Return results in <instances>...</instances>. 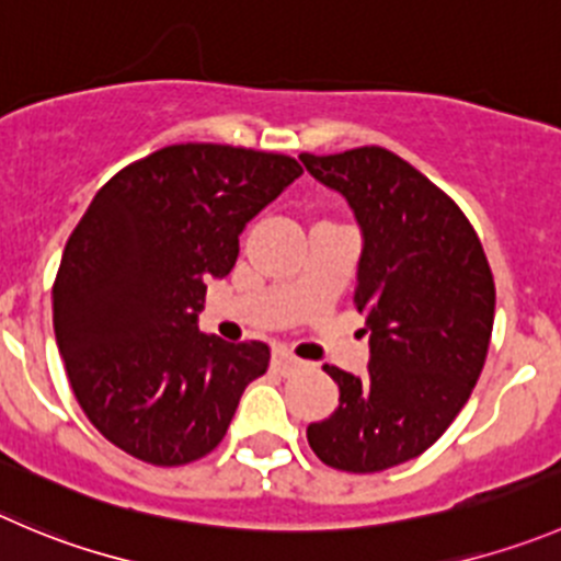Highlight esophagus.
I'll return each instance as SVG.
<instances>
[{"label": "esophagus", "mask_w": 561, "mask_h": 561, "mask_svg": "<svg viewBox=\"0 0 561 561\" xmlns=\"http://www.w3.org/2000/svg\"><path fill=\"white\" fill-rule=\"evenodd\" d=\"M272 366H275V371H280V375H291V371L300 369L302 360H297V357L289 355V352H275Z\"/></svg>", "instance_id": "obj_1"}]
</instances>
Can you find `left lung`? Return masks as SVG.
Wrapping results in <instances>:
<instances>
[{
	"label": "left lung",
	"instance_id": "obj_1",
	"mask_svg": "<svg viewBox=\"0 0 561 561\" xmlns=\"http://www.w3.org/2000/svg\"><path fill=\"white\" fill-rule=\"evenodd\" d=\"M300 159L364 231L352 300L371 333L364 377L324 366L339 408L308 426V444L339 471H386L430 449L471 397L493 333V272L460 206L388 148Z\"/></svg>",
	"mask_w": 561,
	"mask_h": 561
}]
</instances>
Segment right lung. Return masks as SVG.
Instances as JSON below:
<instances>
[{
    "label": "right lung",
    "instance_id": "add662e5",
    "mask_svg": "<svg viewBox=\"0 0 561 561\" xmlns=\"http://www.w3.org/2000/svg\"><path fill=\"white\" fill-rule=\"evenodd\" d=\"M300 173L286 153L181 142L95 192L51 308L73 397L117 449L173 468L220 446L270 346L197 333L206 280L233 270L242 228Z\"/></svg>",
    "mask_w": 561,
    "mask_h": 561
}]
</instances>
